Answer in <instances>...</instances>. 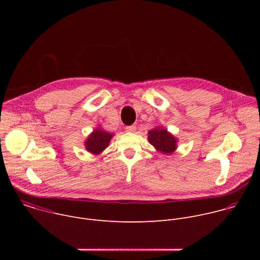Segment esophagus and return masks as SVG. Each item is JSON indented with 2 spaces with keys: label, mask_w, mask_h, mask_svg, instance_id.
<instances>
[{
  "label": "esophagus",
  "mask_w": 260,
  "mask_h": 260,
  "mask_svg": "<svg viewBox=\"0 0 260 260\" xmlns=\"http://www.w3.org/2000/svg\"><path fill=\"white\" fill-rule=\"evenodd\" d=\"M136 125H129V126H126V132H128V133H135L136 132Z\"/></svg>",
  "instance_id": "obj_1"
}]
</instances>
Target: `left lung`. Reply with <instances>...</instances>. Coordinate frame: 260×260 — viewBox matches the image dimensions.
<instances>
[{
  "instance_id": "left-lung-1",
  "label": "left lung",
  "mask_w": 260,
  "mask_h": 260,
  "mask_svg": "<svg viewBox=\"0 0 260 260\" xmlns=\"http://www.w3.org/2000/svg\"><path fill=\"white\" fill-rule=\"evenodd\" d=\"M148 141L158 152L172 154L177 149V139L162 127H156L148 132Z\"/></svg>"
}]
</instances>
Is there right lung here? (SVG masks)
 <instances>
[{"mask_svg":"<svg viewBox=\"0 0 260 260\" xmlns=\"http://www.w3.org/2000/svg\"><path fill=\"white\" fill-rule=\"evenodd\" d=\"M113 134H110L101 127L94 129L85 141V149L91 154L99 155L108 147Z\"/></svg>","mask_w":260,"mask_h":260,"instance_id":"obj_1","label":"right lung"}]
</instances>
